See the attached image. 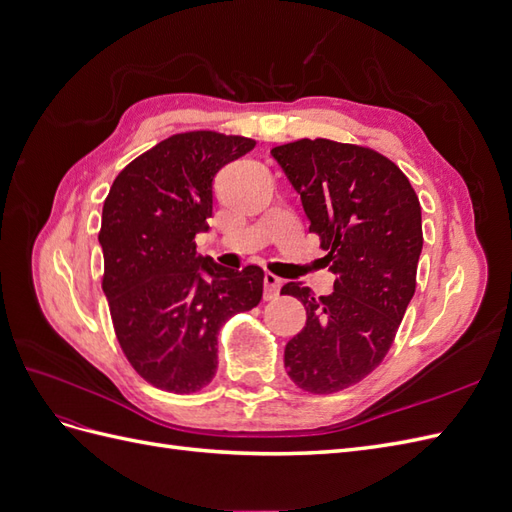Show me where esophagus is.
I'll list each match as a JSON object with an SVG mask.
<instances>
[{"label": "esophagus", "mask_w": 512, "mask_h": 512, "mask_svg": "<svg viewBox=\"0 0 512 512\" xmlns=\"http://www.w3.org/2000/svg\"><path fill=\"white\" fill-rule=\"evenodd\" d=\"M280 288H282V280L273 273H267L265 275V299H275L277 294H280Z\"/></svg>", "instance_id": "obj_1"}]
</instances>
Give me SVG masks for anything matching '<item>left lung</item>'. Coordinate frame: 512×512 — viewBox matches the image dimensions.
Instances as JSON below:
<instances>
[{
  "label": "left lung",
  "instance_id": "1",
  "mask_svg": "<svg viewBox=\"0 0 512 512\" xmlns=\"http://www.w3.org/2000/svg\"><path fill=\"white\" fill-rule=\"evenodd\" d=\"M271 156L301 194L335 275L329 297L297 282L282 288L307 312L284 365L299 389L331 395L367 378L393 346L416 290L421 203L399 166L369 147L301 138Z\"/></svg>",
  "mask_w": 512,
  "mask_h": 512
}]
</instances>
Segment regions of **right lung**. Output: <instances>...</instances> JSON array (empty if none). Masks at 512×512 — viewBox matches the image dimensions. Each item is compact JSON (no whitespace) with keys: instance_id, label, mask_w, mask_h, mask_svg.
I'll return each instance as SVG.
<instances>
[{"instance_id":"1","label":"right lung","mask_w":512,"mask_h":512,"mask_svg":"<svg viewBox=\"0 0 512 512\" xmlns=\"http://www.w3.org/2000/svg\"><path fill=\"white\" fill-rule=\"evenodd\" d=\"M256 141L213 130L164 138L121 170L102 209V290L134 371L168 393L207 386L222 324L262 299L265 271L224 269L196 252L213 177Z\"/></svg>"}]
</instances>
